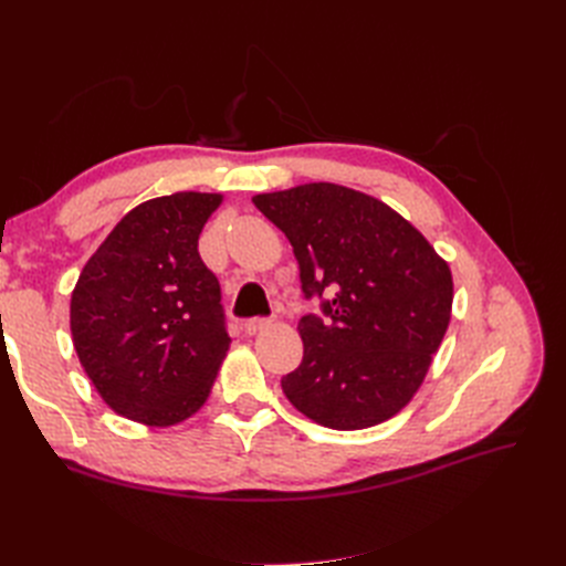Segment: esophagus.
<instances>
[{
    "instance_id": "obj_1",
    "label": "esophagus",
    "mask_w": 566,
    "mask_h": 566,
    "mask_svg": "<svg viewBox=\"0 0 566 566\" xmlns=\"http://www.w3.org/2000/svg\"><path fill=\"white\" fill-rule=\"evenodd\" d=\"M269 325H271L269 318H250V321H245V331H248L250 335H256V333L266 331Z\"/></svg>"
}]
</instances>
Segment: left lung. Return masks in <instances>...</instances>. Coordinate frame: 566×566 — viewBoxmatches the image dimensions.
<instances>
[{"instance_id": "8db88e82", "label": "left lung", "mask_w": 566, "mask_h": 566, "mask_svg": "<svg viewBox=\"0 0 566 566\" xmlns=\"http://www.w3.org/2000/svg\"><path fill=\"white\" fill-rule=\"evenodd\" d=\"M254 208L293 245L306 297L333 295L297 325L304 356L287 401L331 430H366L416 397L451 323L453 276L387 202L339 184L260 193Z\"/></svg>"}]
</instances>
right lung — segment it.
<instances>
[{
    "mask_svg": "<svg viewBox=\"0 0 566 566\" xmlns=\"http://www.w3.org/2000/svg\"><path fill=\"white\" fill-rule=\"evenodd\" d=\"M224 196L136 205L84 264L71 297L80 364L115 413L172 427L208 401L231 337L198 238Z\"/></svg>",
    "mask_w": 566,
    "mask_h": 566,
    "instance_id": "right-lung-1",
    "label": "right lung"
}]
</instances>
